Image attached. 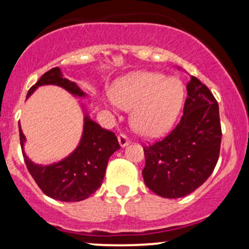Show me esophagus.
<instances>
[{
  "instance_id": "obj_1",
  "label": "esophagus",
  "mask_w": 249,
  "mask_h": 249,
  "mask_svg": "<svg viewBox=\"0 0 249 249\" xmlns=\"http://www.w3.org/2000/svg\"><path fill=\"white\" fill-rule=\"evenodd\" d=\"M118 142L122 147H125V146H127L128 142H130V139H128L125 134L122 133L118 136Z\"/></svg>"
}]
</instances>
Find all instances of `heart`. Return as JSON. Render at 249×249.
I'll return each mask as SVG.
<instances>
[{"label": "heart", "mask_w": 249, "mask_h": 249, "mask_svg": "<svg viewBox=\"0 0 249 249\" xmlns=\"http://www.w3.org/2000/svg\"><path fill=\"white\" fill-rule=\"evenodd\" d=\"M113 101L133 110L131 124L146 137L166 133L178 118L184 103V85L158 72H134L123 77L112 89Z\"/></svg>", "instance_id": "obj_1"}]
</instances>
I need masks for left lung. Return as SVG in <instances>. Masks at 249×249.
Here are the masks:
<instances>
[{"instance_id":"8db88e82","label":"left lung","mask_w":249,"mask_h":249,"mask_svg":"<svg viewBox=\"0 0 249 249\" xmlns=\"http://www.w3.org/2000/svg\"><path fill=\"white\" fill-rule=\"evenodd\" d=\"M179 124L160 142L144 147L145 185L162 198L186 196L208 179L219 159V105L206 85L191 76Z\"/></svg>"}]
</instances>
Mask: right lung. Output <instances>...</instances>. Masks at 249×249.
<instances>
[{
  "label": "right lung",
  "instance_id": "1",
  "mask_svg": "<svg viewBox=\"0 0 249 249\" xmlns=\"http://www.w3.org/2000/svg\"><path fill=\"white\" fill-rule=\"evenodd\" d=\"M42 85H57L71 95L87 97L75 82L64 78L59 68L45 72L28 91L27 98ZM19 127V141L25 165L36 184L50 198L65 202L81 201L89 198L101 187L110 157L119 150L115 133L99 126L85 113L84 126L78 146L62 160L49 165L31 161L24 152L25 136Z\"/></svg>",
  "mask_w": 249,
  "mask_h": 249
}]
</instances>
